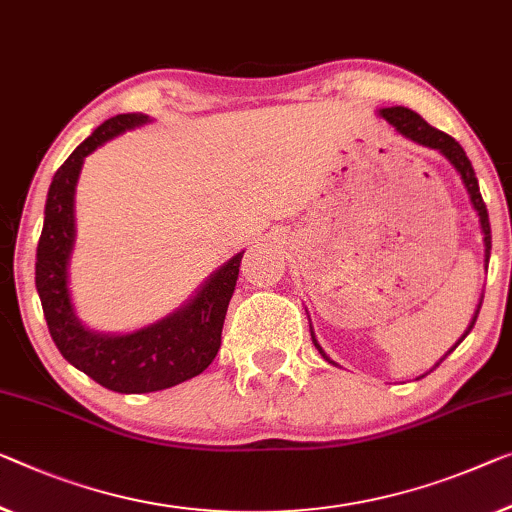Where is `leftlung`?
I'll use <instances>...</instances> for the list:
<instances>
[{"mask_svg": "<svg viewBox=\"0 0 512 512\" xmlns=\"http://www.w3.org/2000/svg\"><path fill=\"white\" fill-rule=\"evenodd\" d=\"M381 117H384V119L388 121V124H393L395 128H398V133H402L404 137H409V140H414V142H418V144H425V147L439 149L441 154H444L448 160H451L455 170L460 172L464 186H467V193H469V197H471V204H474V209L478 211L480 227H483V236H485V239H483V241H485V262H490V250H492L490 218H487V207H485V202H483V195H480L476 172H474V167H471V160L467 158V154H464V149L460 147V142H455L451 135H446V133L437 131V128H432V126L427 124V121L421 117V114H416L414 110H409V108H384V110H381ZM480 305H483V301H480ZM480 305H478V310H480ZM478 310H476L474 319H471L467 333H464L462 338L457 340V345H460V342L469 335V331L474 329V324H476V319H478ZM312 342H315V347L319 349V354H322V356L326 358V361H329V356L324 354V349L317 345L315 333H312ZM457 345H455V347H457ZM455 347H453V349H455ZM453 349H451V352H453ZM451 352H448V354H451ZM448 354H446V356H448ZM446 356H444V358H446ZM444 358H441V361H444ZM441 361H439V363H441ZM329 363H333V361H329ZM439 363H437V365H439ZM437 365H434V368H437Z\"/></svg>", "mask_w": 512, "mask_h": 512, "instance_id": "left-lung-1", "label": "left lung"}]
</instances>
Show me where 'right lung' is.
<instances>
[{
  "label": "right lung",
  "instance_id": "obj_1",
  "mask_svg": "<svg viewBox=\"0 0 512 512\" xmlns=\"http://www.w3.org/2000/svg\"><path fill=\"white\" fill-rule=\"evenodd\" d=\"M144 114H117L91 133L55 172L45 202L43 232L36 248V292L57 349L68 363L117 393H151L177 386L204 372L220 349L227 305L239 278L241 257H232L209 278L200 294L163 322L128 335H101L82 329L66 287L73 248V195L82 160L114 135L140 126Z\"/></svg>",
  "mask_w": 512,
  "mask_h": 512
}]
</instances>
